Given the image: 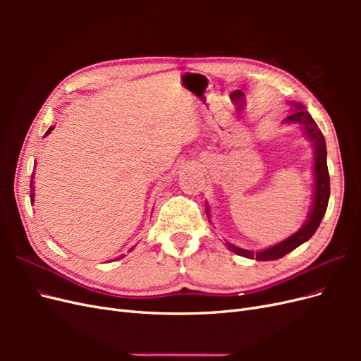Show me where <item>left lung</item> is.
Wrapping results in <instances>:
<instances>
[{"instance_id": "left-lung-1", "label": "left lung", "mask_w": 361, "mask_h": 361, "mask_svg": "<svg viewBox=\"0 0 361 361\" xmlns=\"http://www.w3.org/2000/svg\"><path fill=\"white\" fill-rule=\"evenodd\" d=\"M293 108L290 116L285 118V123H297L301 126L302 133L307 138L312 146H313V202H312V209L309 212L307 220L298 228L297 232L286 238L285 241H281L276 245H271L265 250L259 251H251L241 247H236L231 243L226 241V245L228 250H232L233 253L247 257V259H256V260H276L283 256H286L289 251L295 250L304 244L305 241L314 235L316 228L319 227L324 214L326 211V206H329L330 199V174L329 167H326V146H325V138L321 133V129L316 125L310 113L305 110V106L300 102H289ZM206 215L207 220L211 221L209 215V204H206Z\"/></svg>"}]
</instances>
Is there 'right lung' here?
<instances>
[{
  "label": "right lung",
  "instance_id": "obj_1",
  "mask_svg": "<svg viewBox=\"0 0 361 361\" xmlns=\"http://www.w3.org/2000/svg\"><path fill=\"white\" fill-rule=\"evenodd\" d=\"M54 128H56V126H49V129L47 130V135L51 133V130L54 129ZM35 173H32L31 174V182H30V199H31V203H35ZM134 248V247H133ZM133 248H130V250H133ZM123 257V256H122ZM117 259H120V257H117Z\"/></svg>",
  "mask_w": 361,
  "mask_h": 361
}]
</instances>
